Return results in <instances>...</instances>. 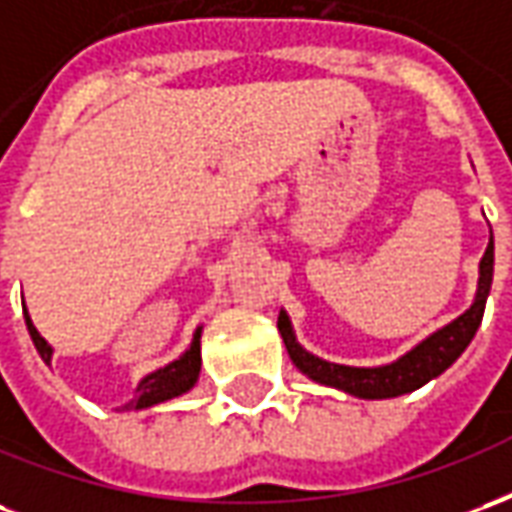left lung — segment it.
<instances>
[{
    "mask_svg": "<svg viewBox=\"0 0 512 512\" xmlns=\"http://www.w3.org/2000/svg\"><path fill=\"white\" fill-rule=\"evenodd\" d=\"M491 279H494V233H491V241L485 246L483 260H480V279H477V293H474L472 307L463 315H458L455 321L447 323V326L428 334L422 343H417L411 351H406L389 365H334V362H326L321 356L310 354L296 340L293 323H290L285 310H279L277 329L282 334V340H285V348H288L293 365L312 381L343 389L345 395L362 397V400H386V397L408 395V392H414L419 386H425L428 381L441 376L466 351V345L472 343L474 332L483 321L485 299L491 293Z\"/></svg>",
    "mask_w": 512,
    "mask_h": 512,
    "instance_id": "8db88e82",
    "label": "left lung"
}]
</instances>
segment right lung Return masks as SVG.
<instances>
[{"label":"right lung","mask_w":512,"mask_h":512,"mask_svg":"<svg viewBox=\"0 0 512 512\" xmlns=\"http://www.w3.org/2000/svg\"><path fill=\"white\" fill-rule=\"evenodd\" d=\"M24 321H27V329H29V337H32V343L38 348L40 359L51 365V354H54V348H51L40 332L35 329V323L29 318L27 307H24ZM200 337H202V326H197V332L191 337V345L186 348V354L178 356L175 362H169L167 367H158L153 370L150 376H145L139 384H136V397L123 406L134 408H150V406H158V403H164V400H172V397L178 395H186L191 386L197 384V378H200V367H202V356H200Z\"/></svg>","instance_id":"obj_1"}]
</instances>
